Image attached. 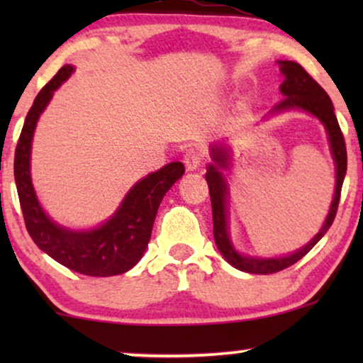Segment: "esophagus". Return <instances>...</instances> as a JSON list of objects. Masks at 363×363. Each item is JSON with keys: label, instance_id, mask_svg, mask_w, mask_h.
Listing matches in <instances>:
<instances>
[{"label": "esophagus", "instance_id": "esophagus-1", "mask_svg": "<svg viewBox=\"0 0 363 363\" xmlns=\"http://www.w3.org/2000/svg\"><path fill=\"white\" fill-rule=\"evenodd\" d=\"M183 162H185L186 170H196L203 163V153L198 148H188L185 157H183Z\"/></svg>", "mask_w": 363, "mask_h": 363}]
</instances>
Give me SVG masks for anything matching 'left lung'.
Instances as JSON below:
<instances>
[{
    "instance_id": "obj_1",
    "label": "left lung",
    "mask_w": 363,
    "mask_h": 363,
    "mask_svg": "<svg viewBox=\"0 0 363 363\" xmlns=\"http://www.w3.org/2000/svg\"><path fill=\"white\" fill-rule=\"evenodd\" d=\"M281 66V72L284 74V82L281 84V94L284 96L281 102L276 104L274 112L287 111V108H301L319 118V121L325 125V130L329 133L330 150L334 155L335 167H337V183H335V193L334 200H332L329 215L322 226V230L317 233L314 240L309 245H306L302 250L297 252H292L289 256L277 257V259H259V257H250L238 255L235 247H233L230 236H228V226H226V183L223 180V175L218 172L216 165H210L206 172V182L208 188H210L211 196V210H213V236H215V242L218 250L225 259L235 266L236 269L251 272V274H272V272H279L286 267L296 264L297 261L302 259L312 247L317 245V241L329 231V228L334 223V218L337 215V208H339L340 201V191L342 183H344L345 172H347V148L345 140L342 135V130L337 122V117L334 113V106H332L330 97L327 92L317 84L309 72L306 71L301 64L292 61H277ZM213 160H215L220 167H225L226 163V153L220 150V148H213Z\"/></svg>"
}]
</instances>
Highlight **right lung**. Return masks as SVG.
<instances>
[{
	"mask_svg": "<svg viewBox=\"0 0 363 363\" xmlns=\"http://www.w3.org/2000/svg\"><path fill=\"white\" fill-rule=\"evenodd\" d=\"M72 66H64L34 99L24 121L14 152V180L19 205L29 236L52 259L86 276H117L140 261L150 241L158 206L173 183L182 178V162L168 163L160 170L142 178L111 220L92 231H71L57 226L46 216L34 193L29 173V155L36 122L51 101L52 94L71 76Z\"/></svg>",
	"mask_w": 363,
	"mask_h": 363,
	"instance_id": "right-lung-1",
	"label": "right lung"
}]
</instances>
